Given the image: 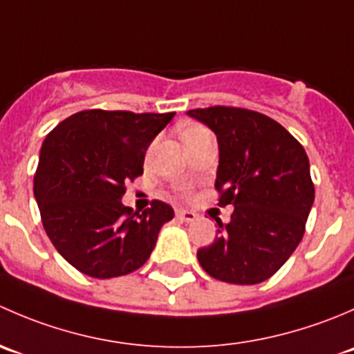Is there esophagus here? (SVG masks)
Listing matches in <instances>:
<instances>
[{"label": "esophagus", "instance_id": "esophagus-1", "mask_svg": "<svg viewBox=\"0 0 354 354\" xmlns=\"http://www.w3.org/2000/svg\"><path fill=\"white\" fill-rule=\"evenodd\" d=\"M176 217L180 221H185V223H194V221L197 219V214L192 212V210L180 209V210H176Z\"/></svg>", "mask_w": 354, "mask_h": 354}]
</instances>
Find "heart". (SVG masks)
I'll return each mask as SVG.
<instances>
[{
	"mask_svg": "<svg viewBox=\"0 0 354 354\" xmlns=\"http://www.w3.org/2000/svg\"><path fill=\"white\" fill-rule=\"evenodd\" d=\"M203 131H207L205 128L197 127V124H190V127L183 128V131H181V138H183V140H187V138H194L197 137V135L203 133Z\"/></svg>",
	"mask_w": 354,
	"mask_h": 354,
	"instance_id": "b5f03b06",
	"label": "heart"
}]
</instances>
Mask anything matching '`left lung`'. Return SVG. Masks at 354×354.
Returning a JSON list of instances; mask_svg holds the SVG:
<instances>
[{
    "mask_svg": "<svg viewBox=\"0 0 354 354\" xmlns=\"http://www.w3.org/2000/svg\"><path fill=\"white\" fill-rule=\"evenodd\" d=\"M188 116L216 133L219 205H233L231 221H217L216 240L197 252L209 276L231 284H259L277 272L305 233L315 198L305 149L266 114L214 106Z\"/></svg>",
    "mask_w": 354,
    "mask_h": 354,
    "instance_id": "1",
    "label": "left lung"
}]
</instances>
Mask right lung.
Wrapping results in <instances>:
<instances>
[{"instance_id":"add662e5","label":"right lung","mask_w":354,"mask_h":354,"mask_svg":"<svg viewBox=\"0 0 354 354\" xmlns=\"http://www.w3.org/2000/svg\"><path fill=\"white\" fill-rule=\"evenodd\" d=\"M173 116L80 111L42 142L34 197L49 240L77 270L109 279L149 260L174 210L154 200L133 212L121 198L124 183L144 174L145 152Z\"/></svg>"}]
</instances>
